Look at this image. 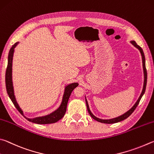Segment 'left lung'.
<instances>
[{"mask_svg": "<svg viewBox=\"0 0 154 154\" xmlns=\"http://www.w3.org/2000/svg\"><path fill=\"white\" fill-rule=\"evenodd\" d=\"M131 43L132 45H133L134 47H136L137 49H138L140 53H141V57H142V63H143V74H144V82H143V90H142V92L141 93V95H140L139 97L137 99V101H136V103L134 104V106L131 107V108L128 110L127 112H125V114H122L120 116L116 117V118H112V119H101V118H99L97 117H96L95 115H94L91 111L90 110L89 108V106H88V101L87 100V98H86L85 97V101H86V104H87V110L88 113H89V114L91 117H92L94 120H95L97 121H98L99 122H101V123H105V124H114V123H116L118 122H120V121H122L124 120H125L129 116H131L132 114V113H133L134 109H136L137 106H138V104L139 103L140 100H141V97H143V95H144L145 93V88H146V85H147V70H146V67H145V55H144V53L143 51L142 48L139 47V46L135 42V41H134V40H131Z\"/></svg>", "mask_w": 154, "mask_h": 154, "instance_id": "1", "label": "left lung"}]
</instances>
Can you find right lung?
I'll return each instance as SVG.
<instances>
[{
  "label": "right lung",
  "instance_id": "right-lung-1",
  "mask_svg": "<svg viewBox=\"0 0 154 154\" xmlns=\"http://www.w3.org/2000/svg\"><path fill=\"white\" fill-rule=\"evenodd\" d=\"M18 44L19 42L15 43V44L12 46V47L11 48V49L9 51V55H8V64L6 70V74H5V84H6V88L8 95H9L11 100L12 101L13 103L14 104L15 107L17 108L18 111L20 112V114L22 115L23 116L25 117L28 121H29V122L38 124V125H47V124H52L57 122V121L61 120V118L64 116V115L66 114V112L67 105L69 100V96L71 95L73 90L79 86V83L73 82L71 83V84L66 86L61 105L59 106L57 109L53 112L52 113H51V114L48 115L44 116L36 117L34 118H28L26 117L23 114L22 109L20 108V106H19L17 101H16L12 80V64L13 54H14L15 48L17 47V45Z\"/></svg>",
  "mask_w": 154,
  "mask_h": 154
}]
</instances>
